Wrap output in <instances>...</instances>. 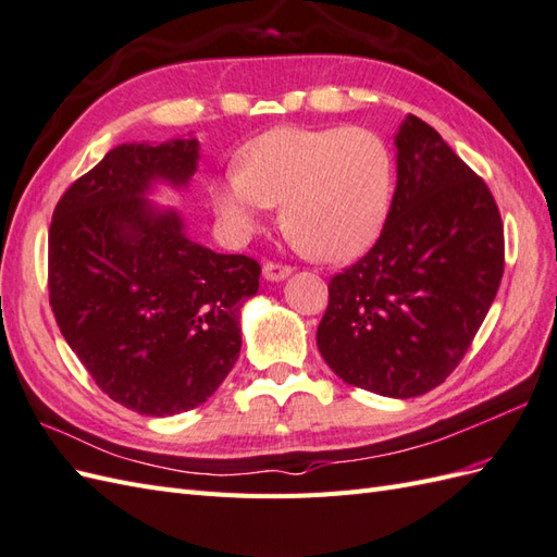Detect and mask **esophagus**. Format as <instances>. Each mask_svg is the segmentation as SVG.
Here are the masks:
<instances>
[{
	"label": "esophagus",
	"mask_w": 557,
	"mask_h": 557,
	"mask_svg": "<svg viewBox=\"0 0 557 557\" xmlns=\"http://www.w3.org/2000/svg\"><path fill=\"white\" fill-rule=\"evenodd\" d=\"M290 267H286V264H276V262H267L264 267H262V276L267 278V281H283V278H288L290 276Z\"/></svg>",
	"instance_id": "esophagus-1"
}]
</instances>
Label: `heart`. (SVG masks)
Here are the masks:
<instances>
[{"label": "heart", "instance_id": "b5f03b06", "mask_svg": "<svg viewBox=\"0 0 557 557\" xmlns=\"http://www.w3.org/2000/svg\"><path fill=\"white\" fill-rule=\"evenodd\" d=\"M214 206L236 236L267 208L297 248L325 262L359 255L381 234L392 200V158L361 127H276L248 141L238 168L216 180Z\"/></svg>", "mask_w": 557, "mask_h": 557}]
</instances>
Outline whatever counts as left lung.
I'll list each match as a JSON object with an SVG mask.
<instances>
[{
  "mask_svg": "<svg viewBox=\"0 0 557 557\" xmlns=\"http://www.w3.org/2000/svg\"><path fill=\"white\" fill-rule=\"evenodd\" d=\"M397 188L375 246L329 283L317 345L345 383L409 399L463 359L504 276V224L486 184L435 127L406 115Z\"/></svg>",
  "mask_w": 557,
  "mask_h": 557,
  "instance_id": "8db88e82",
  "label": "left lung"
}]
</instances>
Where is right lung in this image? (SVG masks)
Wrapping results in <instances>:
<instances>
[{
	"mask_svg": "<svg viewBox=\"0 0 557 557\" xmlns=\"http://www.w3.org/2000/svg\"><path fill=\"white\" fill-rule=\"evenodd\" d=\"M198 139L120 144L67 188L49 228V302L65 343L113 401L141 416L191 411L240 351V307L260 264L186 234L156 186L184 191Z\"/></svg>",
	"mask_w": 557,
	"mask_h": 557,
	"instance_id": "right-lung-1",
	"label": "right lung"
}]
</instances>
